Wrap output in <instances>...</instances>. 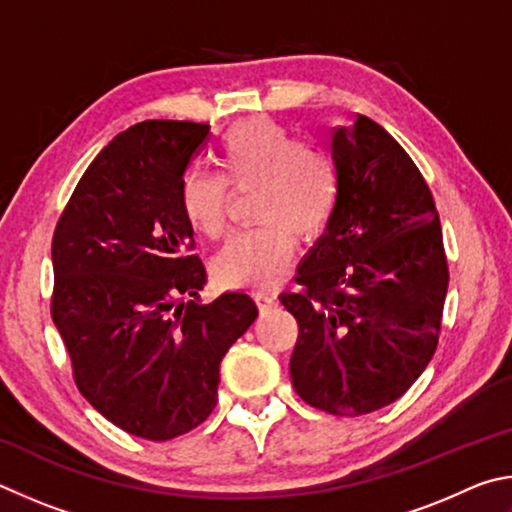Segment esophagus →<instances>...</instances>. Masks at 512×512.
Masks as SVG:
<instances>
[{"label":"esophagus","instance_id":"34e87169","mask_svg":"<svg viewBox=\"0 0 512 512\" xmlns=\"http://www.w3.org/2000/svg\"><path fill=\"white\" fill-rule=\"evenodd\" d=\"M254 299H256V303H258V308L261 310H270L274 303H276V292L274 290H265V288H261V290H254Z\"/></svg>","mask_w":512,"mask_h":512}]
</instances>
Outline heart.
Here are the masks:
<instances>
[{
    "label": "heart",
    "mask_w": 512,
    "mask_h": 512,
    "mask_svg": "<svg viewBox=\"0 0 512 512\" xmlns=\"http://www.w3.org/2000/svg\"><path fill=\"white\" fill-rule=\"evenodd\" d=\"M220 175L186 170L179 206L186 222L206 238L227 233L233 191H251L254 229L236 233L215 258V279L227 288H267L288 267L294 236L315 238L337 204L333 152L297 137L272 119H247L222 134L215 148Z\"/></svg>",
    "instance_id": "obj_1"
}]
</instances>
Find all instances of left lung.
I'll list each match as a JSON object with an SVG mask.
<instances>
[{"label":"left lung","mask_w":512,"mask_h":512,"mask_svg":"<svg viewBox=\"0 0 512 512\" xmlns=\"http://www.w3.org/2000/svg\"><path fill=\"white\" fill-rule=\"evenodd\" d=\"M337 204L281 292L297 319L294 391L310 407L362 416L398 400L441 337L450 267L432 191L405 148L357 114L333 130Z\"/></svg>","instance_id":"8db88e82"}]
</instances>
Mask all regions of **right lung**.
<instances>
[{
	"mask_svg": "<svg viewBox=\"0 0 512 512\" xmlns=\"http://www.w3.org/2000/svg\"><path fill=\"white\" fill-rule=\"evenodd\" d=\"M211 125L141 121L101 150L53 231L51 319L78 391L132 436L170 441L218 400L220 362L254 324L245 292L204 303L179 182ZM179 296H193L179 304Z\"/></svg>",
	"mask_w": 512,
	"mask_h": 512,
	"instance_id": "add662e5",
	"label": "right lung"
}]
</instances>
